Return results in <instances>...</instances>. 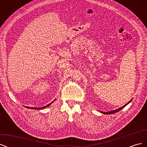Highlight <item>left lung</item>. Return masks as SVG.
Masks as SVG:
<instances>
[{"instance_id": "1", "label": "left lung", "mask_w": 147, "mask_h": 147, "mask_svg": "<svg viewBox=\"0 0 147 147\" xmlns=\"http://www.w3.org/2000/svg\"><path fill=\"white\" fill-rule=\"evenodd\" d=\"M132 99H131L129 102H128L127 104H126L125 105H124V106H123V107H120V108H119V109H116V110H112V111H111V112H100L101 113H104V114H107V115H109V114H113V113H116V112H119V111H120L121 110H122L124 107H126L129 103H130V102H131V100H132Z\"/></svg>"}]
</instances>
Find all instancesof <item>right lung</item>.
<instances>
[{
  "instance_id": "add662e5",
  "label": "right lung",
  "mask_w": 147,
  "mask_h": 147,
  "mask_svg": "<svg viewBox=\"0 0 147 147\" xmlns=\"http://www.w3.org/2000/svg\"><path fill=\"white\" fill-rule=\"evenodd\" d=\"M54 101H55V100H54ZM53 102H51V103H50V104H48L47 105H45V106H44V107H40V108H34V107H26V108H28V109H35V110H40V109H45L46 107H49V106H50L52 103H53Z\"/></svg>"
}]
</instances>
